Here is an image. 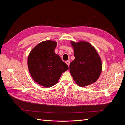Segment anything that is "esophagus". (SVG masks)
<instances>
[{"mask_svg": "<svg viewBox=\"0 0 125 125\" xmlns=\"http://www.w3.org/2000/svg\"><path fill=\"white\" fill-rule=\"evenodd\" d=\"M66 63L67 65L69 66V64H70V61H69V60H67V61H66Z\"/></svg>", "mask_w": 125, "mask_h": 125, "instance_id": "obj_1", "label": "esophagus"}]
</instances>
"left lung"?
I'll use <instances>...</instances> for the list:
<instances>
[{"mask_svg":"<svg viewBox=\"0 0 125 125\" xmlns=\"http://www.w3.org/2000/svg\"><path fill=\"white\" fill-rule=\"evenodd\" d=\"M70 44L75 59L71 62L69 69L75 83L82 87L93 84L99 78L102 70V60L96 50L84 41H70Z\"/></svg>","mask_w":125,"mask_h":125,"instance_id":"1","label":"left lung"}]
</instances>
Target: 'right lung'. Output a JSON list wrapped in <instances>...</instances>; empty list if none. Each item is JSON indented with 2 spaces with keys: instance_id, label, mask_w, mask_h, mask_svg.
I'll list each match as a JSON object with an SVG mask.
<instances>
[{
  "instance_id": "1",
  "label": "right lung",
  "mask_w": 125,
  "mask_h": 125,
  "mask_svg": "<svg viewBox=\"0 0 125 125\" xmlns=\"http://www.w3.org/2000/svg\"><path fill=\"white\" fill-rule=\"evenodd\" d=\"M57 43L55 41L42 42L30 52L28 66L33 80L40 85L50 88L58 82L68 67L55 52Z\"/></svg>"
}]
</instances>
